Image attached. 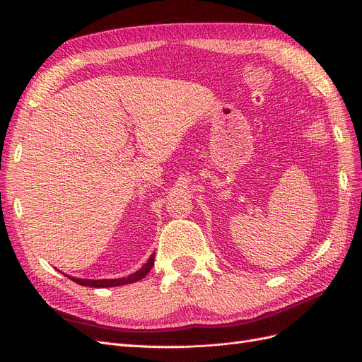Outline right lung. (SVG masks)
Wrapping results in <instances>:
<instances>
[{
  "label": "right lung",
  "instance_id": "obj_1",
  "mask_svg": "<svg viewBox=\"0 0 362 362\" xmlns=\"http://www.w3.org/2000/svg\"><path fill=\"white\" fill-rule=\"evenodd\" d=\"M154 257L156 253L151 255V257L148 259L146 264L139 269L133 272L132 276L129 277H122V279H110V280H88V279H76V277H69L70 280H73L74 283H78L81 286H88V288H115V286H122V284H129V283H134L142 280L146 274L151 271V268L154 267Z\"/></svg>",
  "mask_w": 362,
  "mask_h": 362
}]
</instances>
